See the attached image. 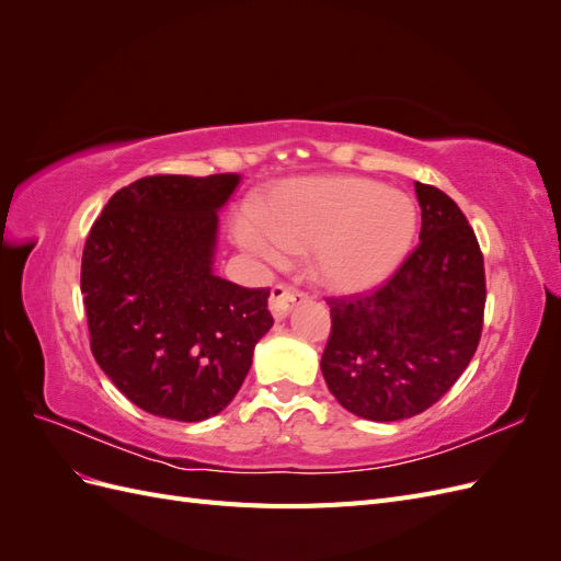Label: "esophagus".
I'll return each instance as SVG.
<instances>
[{"instance_id": "obj_1", "label": "esophagus", "mask_w": 561, "mask_h": 561, "mask_svg": "<svg viewBox=\"0 0 561 561\" xmlns=\"http://www.w3.org/2000/svg\"><path fill=\"white\" fill-rule=\"evenodd\" d=\"M301 295L295 293L290 285H274V290H271V297H268V309H271V316H274L276 320H283L287 313H290V309L295 307V301L299 299Z\"/></svg>"}]
</instances>
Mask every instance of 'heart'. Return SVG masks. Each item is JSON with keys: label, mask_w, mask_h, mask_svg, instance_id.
I'll return each mask as SVG.
<instances>
[{"label": "heart", "mask_w": 561, "mask_h": 561, "mask_svg": "<svg viewBox=\"0 0 561 561\" xmlns=\"http://www.w3.org/2000/svg\"><path fill=\"white\" fill-rule=\"evenodd\" d=\"M419 229L414 201L355 175L295 178L271 186L236 239L278 264L283 252H313L316 280L339 295L371 290L396 274Z\"/></svg>", "instance_id": "b5f03b06"}]
</instances>
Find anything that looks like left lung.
I'll return each mask as SVG.
<instances>
[{"label":"left lung","instance_id":"left-lung-1","mask_svg":"<svg viewBox=\"0 0 561 561\" xmlns=\"http://www.w3.org/2000/svg\"><path fill=\"white\" fill-rule=\"evenodd\" d=\"M419 245L379 290L328 299L332 332L320 369L355 416L400 421L426 412L478 351L486 301L484 260L461 208L414 182Z\"/></svg>","mask_w":561,"mask_h":561}]
</instances>
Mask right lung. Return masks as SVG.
Returning <instances> with one entry per match:
<instances>
[{
	"label": "right lung",
	"instance_id": "1",
	"mask_svg": "<svg viewBox=\"0 0 561 561\" xmlns=\"http://www.w3.org/2000/svg\"><path fill=\"white\" fill-rule=\"evenodd\" d=\"M241 175H151L118 190L81 257L100 369L140 410L175 421L219 414L254 344L274 325L268 290L215 276L217 213Z\"/></svg>",
	"mask_w": 561,
	"mask_h": 561
}]
</instances>
